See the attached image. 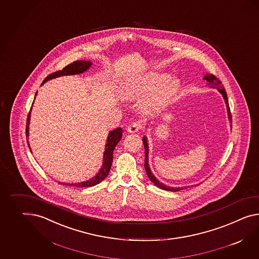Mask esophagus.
<instances>
[{
    "label": "esophagus",
    "mask_w": 259,
    "mask_h": 259,
    "mask_svg": "<svg viewBox=\"0 0 259 259\" xmlns=\"http://www.w3.org/2000/svg\"><path fill=\"white\" fill-rule=\"evenodd\" d=\"M141 127H142V126H141L139 122H133L127 126L126 130H127L128 133H137Z\"/></svg>",
    "instance_id": "34e87169"
}]
</instances>
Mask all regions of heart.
Here are the masks:
<instances>
[{
  "label": "heart",
  "instance_id": "b5f03b06",
  "mask_svg": "<svg viewBox=\"0 0 259 259\" xmlns=\"http://www.w3.org/2000/svg\"><path fill=\"white\" fill-rule=\"evenodd\" d=\"M167 78L166 74L151 72L142 76L139 80H134L126 87V93L128 96H141L154 90L161 84ZM179 81L178 79L167 80L165 83L154 90L142 104V110L146 113L159 112V110L171 101L172 97L179 90Z\"/></svg>",
  "mask_w": 259,
  "mask_h": 259
}]
</instances>
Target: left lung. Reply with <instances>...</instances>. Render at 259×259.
<instances>
[{"instance_id":"8db88e82","label":"left lung","mask_w":259,"mask_h":259,"mask_svg":"<svg viewBox=\"0 0 259 259\" xmlns=\"http://www.w3.org/2000/svg\"><path fill=\"white\" fill-rule=\"evenodd\" d=\"M204 80L207 81V84L211 88H216L218 89L220 93L223 95V98L226 101V108H227V114H228V118L230 123H232V116H231V113H230V108H229V104H228V99H227V95H226V90L224 85H222V82L219 79H217L213 74L206 73V76H204ZM231 127H232V124H231ZM143 142H144V146H145V169H146V175L148 177V179H150V181L153 182L155 185L157 186L159 189L165 190V191H170V192H179L180 190L186 189L185 188H172L170 186H166L163 184L162 182H159L158 179H156V177L153 175V172L150 170L149 167V163H148V144H147V139L146 136L143 137Z\"/></svg>"}]
</instances>
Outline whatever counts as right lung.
Here are the masks:
<instances>
[{
  "label": "right lung",
  "mask_w": 259,
  "mask_h": 259,
  "mask_svg": "<svg viewBox=\"0 0 259 259\" xmlns=\"http://www.w3.org/2000/svg\"><path fill=\"white\" fill-rule=\"evenodd\" d=\"M91 65H92L91 61H75L72 64H69V65H67V67H64L62 70L50 74L48 77H46V79L43 80L41 85H43L49 80H52L54 78H58L61 76L83 73L84 71H87L89 67H91ZM35 96H36V94H35ZM31 110H32V108L30 109V113H29L28 117H27V137L29 136V124H30ZM122 133H123V131H122L121 127H117V128L113 130L109 133L108 138H107L106 146H105V151H104V155H103V163H102V166H101L99 172L96 175V177H94L92 179L84 181V182L72 183V184L67 183V185L75 186V187H92V186L99 184L102 180L106 179L107 176L109 175V172H110L112 163H113V150H114L116 145L118 144V142L121 140ZM28 146H29V143H28ZM29 147H30V146H29ZM30 150H31V148H30ZM64 185H66V183H64Z\"/></svg>",
  "instance_id": "obj_1"
}]
</instances>
